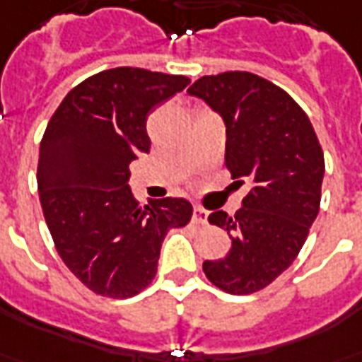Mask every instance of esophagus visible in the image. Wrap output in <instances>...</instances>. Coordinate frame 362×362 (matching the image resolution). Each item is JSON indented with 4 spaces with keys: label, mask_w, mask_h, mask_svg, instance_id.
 <instances>
[{
    "label": "esophagus",
    "mask_w": 362,
    "mask_h": 362,
    "mask_svg": "<svg viewBox=\"0 0 362 362\" xmlns=\"http://www.w3.org/2000/svg\"><path fill=\"white\" fill-rule=\"evenodd\" d=\"M207 216H209V213L205 211V209L199 207V205H195V207H194V222H197V224H205V222H207Z\"/></svg>",
    "instance_id": "obj_1"
}]
</instances>
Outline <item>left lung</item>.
I'll use <instances>...</instances> for the list:
<instances>
[{
  "label": "left lung",
  "mask_w": 362,
  "mask_h": 362,
  "mask_svg": "<svg viewBox=\"0 0 362 362\" xmlns=\"http://www.w3.org/2000/svg\"><path fill=\"white\" fill-rule=\"evenodd\" d=\"M188 93L221 115L226 167L232 178L253 184L234 216L209 215L228 232L232 247L218 261H205L203 272L228 293H253L274 282L303 247L320 207L322 149L303 109L257 74L203 76Z\"/></svg>",
  "instance_id": "1"
}]
</instances>
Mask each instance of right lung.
I'll use <instances>...</instances> for the list:
<instances>
[{
	"instance_id": "right-lung-1",
	"label": "right lung",
	"mask_w": 362,
	"mask_h": 362,
	"mask_svg": "<svg viewBox=\"0 0 362 362\" xmlns=\"http://www.w3.org/2000/svg\"><path fill=\"white\" fill-rule=\"evenodd\" d=\"M189 78L119 66L66 93L40 144L38 192L63 263L86 288L132 297L153 280L170 228L194 207L182 197L140 205L128 186L130 163L147 153V115Z\"/></svg>"
}]
</instances>
